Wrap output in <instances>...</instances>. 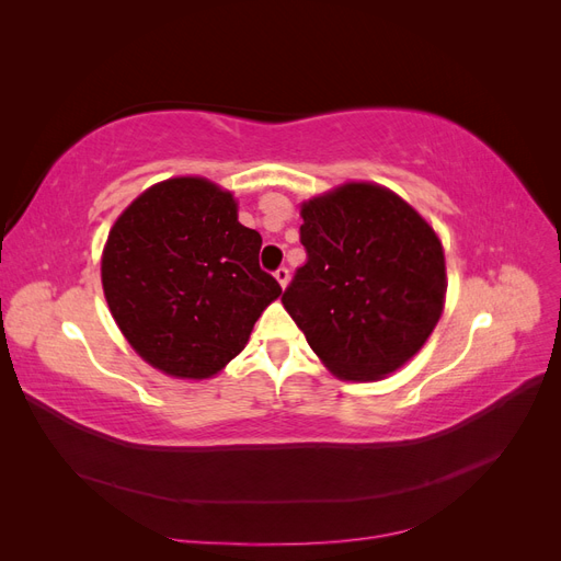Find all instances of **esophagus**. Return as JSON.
<instances>
[{
  "instance_id": "1",
  "label": "esophagus",
  "mask_w": 561,
  "mask_h": 561,
  "mask_svg": "<svg viewBox=\"0 0 561 561\" xmlns=\"http://www.w3.org/2000/svg\"><path fill=\"white\" fill-rule=\"evenodd\" d=\"M274 276H276V280L280 283V287H285L287 280H290V268H287V266H278V268L274 271Z\"/></svg>"
}]
</instances>
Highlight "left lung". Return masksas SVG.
I'll return each instance as SVG.
<instances>
[{
    "label": "left lung",
    "mask_w": 561,
    "mask_h": 561,
    "mask_svg": "<svg viewBox=\"0 0 561 561\" xmlns=\"http://www.w3.org/2000/svg\"><path fill=\"white\" fill-rule=\"evenodd\" d=\"M307 262L280 297L336 377L390 375L426 344L445 301V254L412 206L353 182L301 206Z\"/></svg>",
    "instance_id": "8db88e82"
}]
</instances>
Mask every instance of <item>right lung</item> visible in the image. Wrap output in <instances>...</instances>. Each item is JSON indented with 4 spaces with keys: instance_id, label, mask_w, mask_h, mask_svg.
I'll list each match as a JSON object with an SVG mask.
<instances>
[{
    "instance_id": "right-lung-1",
    "label": "right lung",
    "mask_w": 561,
    "mask_h": 561,
    "mask_svg": "<svg viewBox=\"0 0 561 561\" xmlns=\"http://www.w3.org/2000/svg\"><path fill=\"white\" fill-rule=\"evenodd\" d=\"M262 236L203 178L154 184L116 219L103 252L110 311L142 358L182 379L217 375L248 344L280 285Z\"/></svg>"
}]
</instances>
